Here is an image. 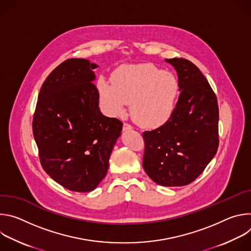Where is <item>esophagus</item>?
Segmentation results:
<instances>
[{"instance_id": "1", "label": "esophagus", "mask_w": 251, "mask_h": 251, "mask_svg": "<svg viewBox=\"0 0 251 251\" xmlns=\"http://www.w3.org/2000/svg\"><path fill=\"white\" fill-rule=\"evenodd\" d=\"M132 129H133V127H132L130 124L124 123V125H123V131H128V130H132Z\"/></svg>"}]
</instances>
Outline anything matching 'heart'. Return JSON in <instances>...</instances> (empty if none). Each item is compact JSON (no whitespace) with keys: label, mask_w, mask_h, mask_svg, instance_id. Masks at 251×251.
<instances>
[{"label":"heart","mask_w":251,"mask_h":251,"mask_svg":"<svg viewBox=\"0 0 251 251\" xmlns=\"http://www.w3.org/2000/svg\"><path fill=\"white\" fill-rule=\"evenodd\" d=\"M97 89L107 113L121 115L132 103L133 118L142 126L156 127L173 114L178 82L173 74L151 63H141L118 68L112 75V82L99 78Z\"/></svg>","instance_id":"heart-1"}]
</instances>
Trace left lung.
I'll use <instances>...</instances> for the list:
<instances>
[{
  "label": "left lung",
  "instance_id": "obj_1",
  "mask_svg": "<svg viewBox=\"0 0 251 251\" xmlns=\"http://www.w3.org/2000/svg\"><path fill=\"white\" fill-rule=\"evenodd\" d=\"M176 71L181 91L173 114L161 127L143 132V167L164 187L191 184L219 148V105L208 81L193 62L166 59Z\"/></svg>",
  "mask_w": 251,
  "mask_h": 251
}]
</instances>
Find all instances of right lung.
Returning <instances> with one entry per match:
<instances>
[{"label":"right lung","mask_w":251,"mask_h":251,"mask_svg":"<svg viewBox=\"0 0 251 251\" xmlns=\"http://www.w3.org/2000/svg\"><path fill=\"white\" fill-rule=\"evenodd\" d=\"M96 67L83 58L60 63L42 85L33 114L42 167L73 192H91L105 177L123 126L100 112Z\"/></svg>","instance_id":"add662e5"}]
</instances>
